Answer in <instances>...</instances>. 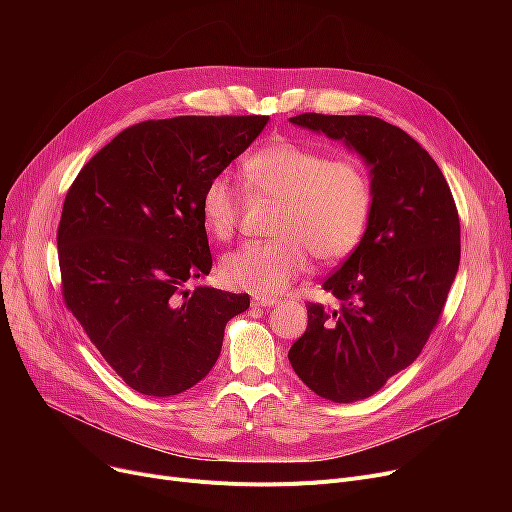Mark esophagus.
<instances>
[{
    "label": "esophagus",
    "instance_id": "34e87169",
    "mask_svg": "<svg viewBox=\"0 0 512 512\" xmlns=\"http://www.w3.org/2000/svg\"><path fill=\"white\" fill-rule=\"evenodd\" d=\"M255 307H274L278 305V299H270V297H255L253 299Z\"/></svg>",
    "mask_w": 512,
    "mask_h": 512
}]
</instances>
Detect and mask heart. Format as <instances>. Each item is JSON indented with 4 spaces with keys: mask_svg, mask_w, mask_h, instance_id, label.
<instances>
[{
    "mask_svg": "<svg viewBox=\"0 0 512 512\" xmlns=\"http://www.w3.org/2000/svg\"><path fill=\"white\" fill-rule=\"evenodd\" d=\"M242 174L249 191L278 203L274 240L249 242L220 261V278L257 297H276L297 280L309 255L324 265L351 257L367 232L373 209L369 170L357 157H330L317 147L278 139L253 151ZM201 224L228 240L242 197L228 174L211 176L199 201Z\"/></svg>",
    "mask_w": 512,
    "mask_h": 512,
    "instance_id": "obj_1",
    "label": "heart"
}]
</instances>
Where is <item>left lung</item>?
<instances>
[{
    "label": "left lung",
    "instance_id": "left-lung-1",
    "mask_svg": "<svg viewBox=\"0 0 512 512\" xmlns=\"http://www.w3.org/2000/svg\"><path fill=\"white\" fill-rule=\"evenodd\" d=\"M290 122L344 141L371 168L367 232L324 282L340 307L309 303L307 330L288 351L317 396L355 402L409 367L438 326L459 272V211L436 161L398 126L313 112Z\"/></svg>",
    "mask_w": 512,
    "mask_h": 512
}]
</instances>
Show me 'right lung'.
Instances as JSON below:
<instances>
[{
	"mask_svg": "<svg viewBox=\"0 0 512 512\" xmlns=\"http://www.w3.org/2000/svg\"><path fill=\"white\" fill-rule=\"evenodd\" d=\"M270 116H178L124 128L78 172L58 228L62 297L101 357L147 396L193 388L249 294L184 284L211 270L205 182Z\"/></svg>",
	"mask_w": 512,
	"mask_h": 512,
	"instance_id": "add662e5",
	"label": "right lung"
}]
</instances>
